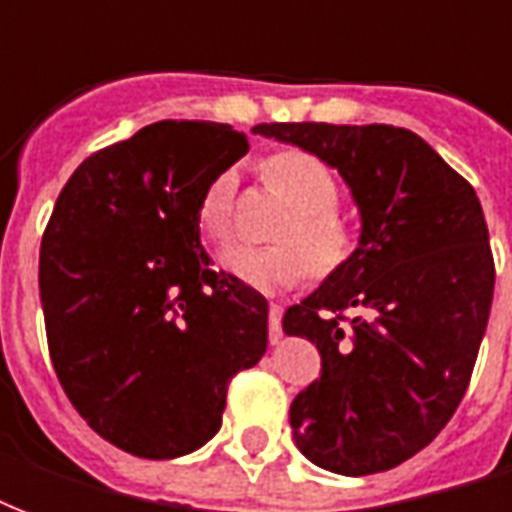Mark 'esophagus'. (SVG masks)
Instances as JSON below:
<instances>
[{"label": "esophagus", "mask_w": 512, "mask_h": 512, "mask_svg": "<svg viewBox=\"0 0 512 512\" xmlns=\"http://www.w3.org/2000/svg\"><path fill=\"white\" fill-rule=\"evenodd\" d=\"M268 337H271V343H279V337H282V307L279 304L268 307Z\"/></svg>", "instance_id": "34e87169"}]
</instances>
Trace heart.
I'll use <instances>...</instances> for the list:
<instances>
[{
  "label": "heart",
  "mask_w": 512,
  "mask_h": 512,
  "mask_svg": "<svg viewBox=\"0 0 512 512\" xmlns=\"http://www.w3.org/2000/svg\"><path fill=\"white\" fill-rule=\"evenodd\" d=\"M266 175L296 211L277 238L285 246H235L222 255V268L246 288L277 293L299 282L307 263L318 274L345 263L354 249V235L334 213L340 205V180L326 161L307 150H282L266 161ZM233 194L235 172L224 169L211 180L197 208L200 233L216 246L233 241Z\"/></svg>",
  "instance_id": "obj_1"
}]
</instances>
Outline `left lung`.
Listing matches in <instances>:
<instances>
[{
	"label": "left lung",
	"instance_id": "obj_1",
	"mask_svg": "<svg viewBox=\"0 0 512 512\" xmlns=\"http://www.w3.org/2000/svg\"><path fill=\"white\" fill-rule=\"evenodd\" d=\"M255 134L337 169L362 216L351 257L282 318L321 351V378L290 406L293 441L345 477L395 469L439 436L472 378L496 277L480 200L408 128L260 123Z\"/></svg>",
	"mask_w": 512,
	"mask_h": 512
}]
</instances>
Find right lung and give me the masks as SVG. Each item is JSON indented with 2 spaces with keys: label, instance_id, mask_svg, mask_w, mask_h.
I'll list each match as a JSON object with an SVG mask.
<instances>
[{
  "label": "right lung",
  "instance_id": "right-lung-1",
  "mask_svg": "<svg viewBox=\"0 0 512 512\" xmlns=\"http://www.w3.org/2000/svg\"><path fill=\"white\" fill-rule=\"evenodd\" d=\"M227 123L161 120L82 161L40 244L51 365L87 425L139 458L222 428L227 384L268 345V301L200 244L197 208L246 156Z\"/></svg>",
  "mask_w": 512,
  "mask_h": 512
}]
</instances>
